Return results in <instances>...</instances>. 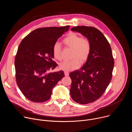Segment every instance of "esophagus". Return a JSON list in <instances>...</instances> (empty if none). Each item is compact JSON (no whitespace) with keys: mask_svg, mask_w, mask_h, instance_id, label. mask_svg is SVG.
<instances>
[{"mask_svg":"<svg viewBox=\"0 0 132 132\" xmlns=\"http://www.w3.org/2000/svg\"><path fill=\"white\" fill-rule=\"evenodd\" d=\"M64 73H65V76H68V75H69V72H67V71H65V72H64Z\"/></svg>","mask_w":132,"mask_h":132,"instance_id":"obj_1","label":"esophagus"}]
</instances>
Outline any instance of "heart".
Masks as SVG:
<instances>
[{
  "mask_svg": "<svg viewBox=\"0 0 132 132\" xmlns=\"http://www.w3.org/2000/svg\"><path fill=\"white\" fill-rule=\"evenodd\" d=\"M64 45L72 50L71 61H64L59 64L60 68L65 71H69L78 68L81 64L88 59L91 50L90 40L86 37H82L76 33H71L63 40ZM54 57L57 60H62V47L60 44L56 42L52 49Z\"/></svg>",
  "mask_w": 132,
  "mask_h": 132,
  "instance_id": "b5f03b06",
  "label": "heart"
}]
</instances>
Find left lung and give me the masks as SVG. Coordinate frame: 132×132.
<instances>
[{
	"instance_id": "obj_1",
	"label": "left lung",
	"mask_w": 132,
	"mask_h": 132,
	"mask_svg": "<svg viewBox=\"0 0 132 132\" xmlns=\"http://www.w3.org/2000/svg\"><path fill=\"white\" fill-rule=\"evenodd\" d=\"M71 30L80 33L91 42L90 54L85 65L69 74L72 99L80 104H88L99 99L105 91L112 79L114 61L109 42L98 29L78 26Z\"/></svg>"
}]
</instances>
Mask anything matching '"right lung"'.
<instances>
[{"mask_svg": "<svg viewBox=\"0 0 132 132\" xmlns=\"http://www.w3.org/2000/svg\"><path fill=\"white\" fill-rule=\"evenodd\" d=\"M69 28L35 29L19 46L14 61L16 81L23 95L31 101L40 103L49 100L53 88L64 77L62 70L47 72L58 66L52 60L53 47Z\"/></svg>", "mask_w": 132, "mask_h": 132, "instance_id": "obj_1", "label": "right lung"}]
</instances>
